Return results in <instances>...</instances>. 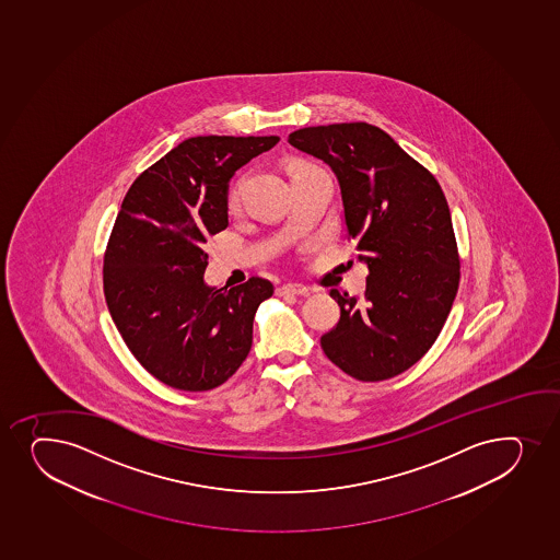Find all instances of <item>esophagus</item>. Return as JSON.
<instances>
[{"instance_id":"esophagus-1","label":"esophagus","mask_w":560,"mask_h":560,"mask_svg":"<svg viewBox=\"0 0 560 560\" xmlns=\"http://www.w3.org/2000/svg\"><path fill=\"white\" fill-rule=\"evenodd\" d=\"M279 295H308L311 294V290L307 287H303V284H283V287H279L277 289Z\"/></svg>"}]
</instances>
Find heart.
<instances>
[{
    "label": "heart",
    "instance_id": "heart-1",
    "mask_svg": "<svg viewBox=\"0 0 560 560\" xmlns=\"http://www.w3.org/2000/svg\"><path fill=\"white\" fill-rule=\"evenodd\" d=\"M236 198H238V190H236V188H233V190H231V194H229V203L235 205Z\"/></svg>",
    "mask_w": 560,
    "mask_h": 560
}]
</instances>
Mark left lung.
Listing matches in <instances>:
<instances>
[{
	"instance_id": "obj_1",
	"label": "left lung",
	"mask_w": 560,
	"mask_h": 560,
	"mask_svg": "<svg viewBox=\"0 0 560 560\" xmlns=\"http://www.w3.org/2000/svg\"><path fill=\"white\" fill-rule=\"evenodd\" d=\"M289 144L324 161L342 194L348 235L368 266L366 292L338 301L327 359L359 381H385L428 353L458 289L457 242L439 183L390 135L364 121L303 127Z\"/></svg>"
}]
</instances>
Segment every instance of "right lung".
Here are the masks:
<instances>
[{
	"mask_svg": "<svg viewBox=\"0 0 560 560\" xmlns=\"http://www.w3.org/2000/svg\"><path fill=\"white\" fill-rule=\"evenodd\" d=\"M279 137H192L127 190L103 268L108 311L127 348L177 390L222 385L246 361L253 318L273 284L205 283L207 238L229 225V180Z\"/></svg>",
	"mask_w": 560,
	"mask_h": 560,
	"instance_id": "add662e5",
	"label": "right lung"
}]
</instances>
